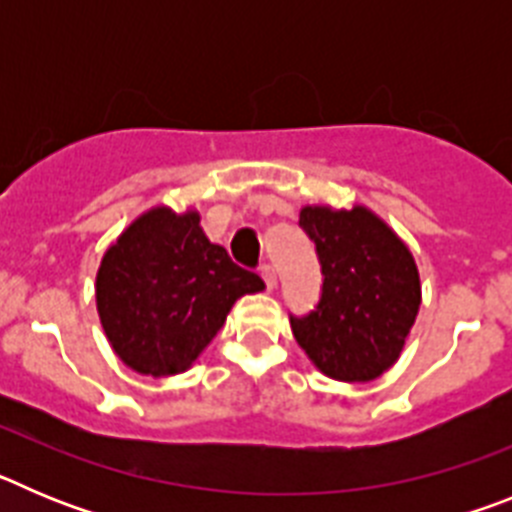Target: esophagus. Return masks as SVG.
I'll return each instance as SVG.
<instances>
[{
    "instance_id": "34e87169",
    "label": "esophagus",
    "mask_w": 512,
    "mask_h": 512,
    "mask_svg": "<svg viewBox=\"0 0 512 512\" xmlns=\"http://www.w3.org/2000/svg\"><path fill=\"white\" fill-rule=\"evenodd\" d=\"M259 271H261V277H264L266 287H269V289L277 287V271H274V266H271V264H261Z\"/></svg>"
}]
</instances>
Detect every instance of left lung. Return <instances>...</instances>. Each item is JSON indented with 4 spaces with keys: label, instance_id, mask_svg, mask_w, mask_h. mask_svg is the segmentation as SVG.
<instances>
[{
    "label": "left lung",
    "instance_id": "obj_1",
    "mask_svg": "<svg viewBox=\"0 0 512 512\" xmlns=\"http://www.w3.org/2000/svg\"><path fill=\"white\" fill-rule=\"evenodd\" d=\"M300 228L315 243L323 287L315 310L289 315L292 333L323 374L369 382L395 364L418 315L413 256L364 207H305Z\"/></svg>",
    "mask_w": 512,
    "mask_h": 512
}]
</instances>
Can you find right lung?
<instances>
[{"instance_id":"1","label":"right lung","mask_w":512,"mask_h":512,"mask_svg":"<svg viewBox=\"0 0 512 512\" xmlns=\"http://www.w3.org/2000/svg\"><path fill=\"white\" fill-rule=\"evenodd\" d=\"M261 289L256 271L207 241L197 212L174 215L158 207L104 253L97 310L115 354L130 369L166 377L200 356L238 297Z\"/></svg>"}]
</instances>
